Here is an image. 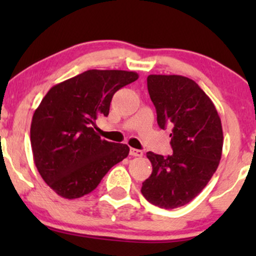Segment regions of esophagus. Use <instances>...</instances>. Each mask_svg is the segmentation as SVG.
Instances as JSON below:
<instances>
[{
  "mask_svg": "<svg viewBox=\"0 0 256 256\" xmlns=\"http://www.w3.org/2000/svg\"><path fill=\"white\" fill-rule=\"evenodd\" d=\"M130 155H131V156H134V158H140V156H143V152L140 150V149L131 148L130 149Z\"/></svg>",
  "mask_w": 256,
  "mask_h": 256,
  "instance_id": "obj_1",
  "label": "esophagus"
}]
</instances>
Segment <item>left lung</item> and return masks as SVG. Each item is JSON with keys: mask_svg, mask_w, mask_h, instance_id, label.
Wrapping results in <instances>:
<instances>
[{"mask_svg": "<svg viewBox=\"0 0 256 256\" xmlns=\"http://www.w3.org/2000/svg\"><path fill=\"white\" fill-rule=\"evenodd\" d=\"M148 91L162 130L171 128L173 154L146 152L152 172L140 192L165 210L189 204L210 180L222 152V128L212 100L192 79L150 74Z\"/></svg>", "mask_w": 256, "mask_h": 256, "instance_id": "left-lung-1", "label": "left lung"}]
</instances>
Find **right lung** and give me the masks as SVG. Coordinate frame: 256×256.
I'll use <instances>...</instances> for the list:
<instances>
[{"label":"right lung","instance_id":"obj_1","mask_svg":"<svg viewBox=\"0 0 256 256\" xmlns=\"http://www.w3.org/2000/svg\"><path fill=\"white\" fill-rule=\"evenodd\" d=\"M137 79L136 72L89 70L44 96L32 116V154L40 177L58 196L88 195L128 156L126 144L101 140L95 122L108 116L114 94Z\"/></svg>","mask_w":256,"mask_h":256}]
</instances>
